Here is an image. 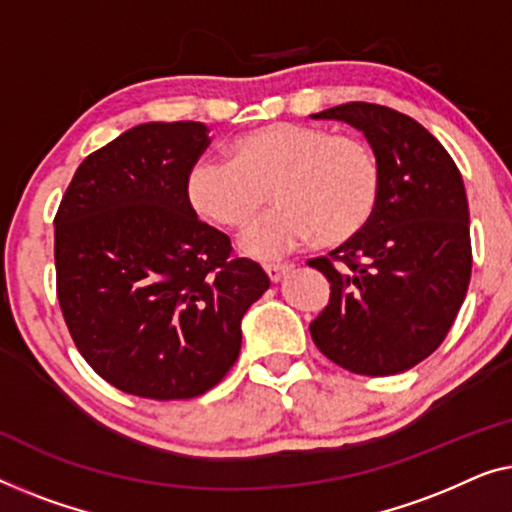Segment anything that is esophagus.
Returning a JSON list of instances; mask_svg holds the SVG:
<instances>
[{
  "mask_svg": "<svg viewBox=\"0 0 512 512\" xmlns=\"http://www.w3.org/2000/svg\"><path fill=\"white\" fill-rule=\"evenodd\" d=\"M264 271L271 278V283H278L285 278V273L292 271V264H264Z\"/></svg>",
  "mask_w": 512,
  "mask_h": 512,
  "instance_id": "34e87169",
  "label": "esophagus"
}]
</instances>
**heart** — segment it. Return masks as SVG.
<instances>
[{"label": "heart", "mask_w": 512, "mask_h": 512, "mask_svg": "<svg viewBox=\"0 0 512 512\" xmlns=\"http://www.w3.org/2000/svg\"><path fill=\"white\" fill-rule=\"evenodd\" d=\"M227 157L192 164L185 194L201 220L243 232L266 204L276 208L250 229L243 248L278 257L318 236L336 246L369 225L380 197V167L369 143L306 122H269L227 143Z\"/></svg>", "instance_id": "obj_1"}]
</instances>
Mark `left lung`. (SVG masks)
Segmentation results:
<instances>
[{
  "mask_svg": "<svg viewBox=\"0 0 512 512\" xmlns=\"http://www.w3.org/2000/svg\"><path fill=\"white\" fill-rule=\"evenodd\" d=\"M359 129L376 153L380 197L369 225L331 257L311 259L331 297L311 322L322 355L359 376L413 369L443 343L471 280L469 201L462 174L420 122L380 104L313 113Z\"/></svg>",
  "mask_w": 512,
  "mask_h": 512,
  "instance_id": "1",
  "label": "left lung"
}]
</instances>
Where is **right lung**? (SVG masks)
<instances>
[{
	"instance_id": "add662e5",
	"label": "right lung",
	"mask_w": 512,
	"mask_h": 512,
	"mask_svg": "<svg viewBox=\"0 0 512 512\" xmlns=\"http://www.w3.org/2000/svg\"><path fill=\"white\" fill-rule=\"evenodd\" d=\"M204 122H143L85 157L55 215L57 299L92 369L143 399H192L241 352V320L269 290L185 194Z\"/></svg>"
}]
</instances>
